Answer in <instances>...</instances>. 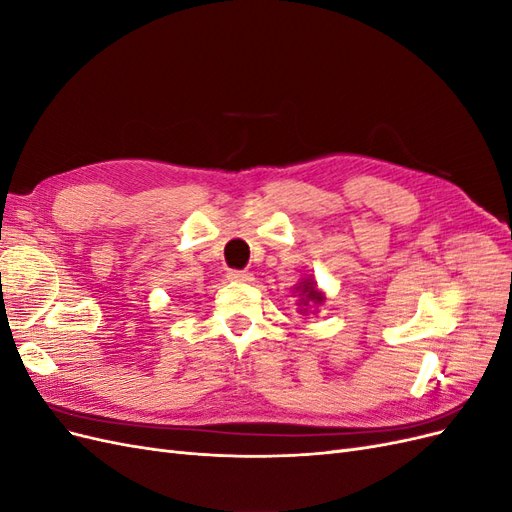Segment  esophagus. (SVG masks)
Here are the masks:
<instances>
[{"instance_id": "1", "label": "esophagus", "mask_w": 512, "mask_h": 512, "mask_svg": "<svg viewBox=\"0 0 512 512\" xmlns=\"http://www.w3.org/2000/svg\"><path fill=\"white\" fill-rule=\"evenodd\" d=\"M228 282H235V284H250L254 277H252V273H247V271H228Z\"/></svg>"}]
</instances>
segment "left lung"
Segmentation results:
<instances>
[{
	"instance_id": "1",
	"label": "left lung",
	"mask_w": 512,
	"mask_h": 512,
	"mask_svg": "<svg viewBox=\"0 0 512 512\" xmlns=\"http://www.w3.org/2000/svg\"><path fill=\"white\" fill-rule=\"evenodd\" d=\"M294 297H297V307H299V314L309 316V314H316L318 307L327 301V294H324L316 280L312 275H305L299 284H294Z\"/></svg>"
}]
</instances>
